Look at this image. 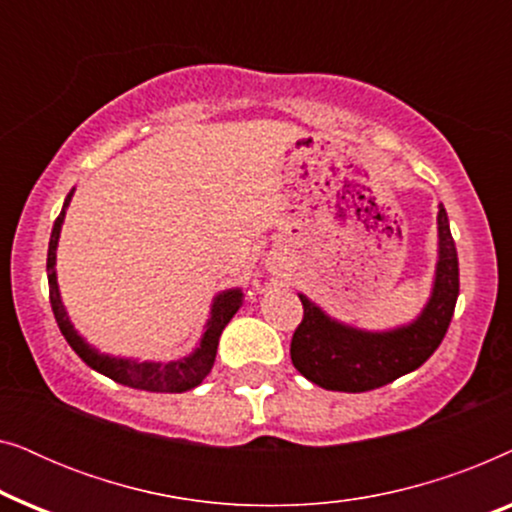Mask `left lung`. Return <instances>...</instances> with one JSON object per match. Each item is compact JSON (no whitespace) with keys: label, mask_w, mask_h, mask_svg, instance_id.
I'll return each mask as SVG.
<instances>
[{"label":"left lung","mask_w":512,"mask_h":512,"mask_svg":"<svg viewBox=\"0 0 512 512\" xmlns=\"http://www.w3.org/2000/svg\"><path fill=\"white\" fill-rule=\"evenodd\" d=\"M459 296V258L445 207H438V263L431 298L410 324L361 331L328 317L300 293L303 321L291 340V361L307 380L328 391L361 394L417 370L443 342Z\"/></svg>","instance_id":"8db88e82"}]
</instances>
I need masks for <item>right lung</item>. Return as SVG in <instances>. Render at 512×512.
<instances>
[{
	"mask_svg": "<svg viewBox=\"0 0 512 512\" xmlns=\"http://www.w3.org/2000/svg\"><path fill=\"white\" fill-rule=\"evenodd\" d=\"M72 193L65 198L62 212L53 223L51 242H48V258H46V272H48V296H51V307L58 321L60 333L65 335L69 347L81 356L83 363H88L90 368L97 373L111 377L118 384L132 389H144V391H158V394H181L188 391L205 380L209 370L214 366L216 359V347H219V338L223 328L228 326V321L235 317V312L240 310L244 293L242 289H228L219 293L212 303V312H209L205 333H202L200 345L193 349V354L184 356V359L170 361V363H153V361H132V359H116V356L100 354L95 347H90L86 340L76 333L72 321L67 317L65 305H62L60 289H58V275H55V251H58V240L62 221H65V212L72 200Z\"/></svg>",
	"mask_w": 512,
	"mask_h": 512,
	"instance_id": "obj_1",
	"label": "right lung"
}]
</instances>
